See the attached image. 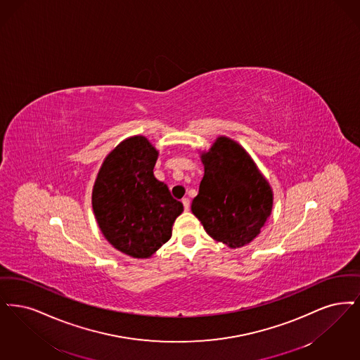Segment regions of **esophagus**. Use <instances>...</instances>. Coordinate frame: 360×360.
Segmentation results:
<instances>
[{"mask_svg":"<svg viewBox=\"0 0 360 360\" xmlns=\"http://www.w3.org/2000/svg\"><path fill=\"white\" fill-rule=\"evenodd\" d=\"M181 202H183V205H184V210L188 211V210H189V199H188V198H184Z\"/></svg>","mask_w":360,"mask_h":360,"instance_id":"1","label":"esophagus"}]
</instances>
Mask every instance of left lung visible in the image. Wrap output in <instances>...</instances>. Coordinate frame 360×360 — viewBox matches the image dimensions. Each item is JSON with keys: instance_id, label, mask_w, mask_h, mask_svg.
<instances>
[{"instance_id": "1", "label": "left lung", "mask_w": 360, "mask_h": 360, "mask_svg": "<svg viewBox=\"0 0 360 360\" xmlns=\"http://www.w3.org/2000/svg\"><path fill=\"white\" fill-rule=\"evenodd\" d=\"M200 158L204 176L192 214L215 240L231 249L249 245L271 214L270 184L249 153L229 137H218Z\"/></svg>"}]
</instances>
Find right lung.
Listing matches in <instances>:
<instances>
[{"mask_svg":"<svg viewBox=\"0 0 360 360\" xmlns=\"http://www.w3.org/2000/svg\"><path fill=\"white\" fill-rule=\"evenodd\" d=\"M158 152L143 136L117 145L105 158L93 188L95 219L117 250L149 258L172 236L176 218L184 211L153 168Z\"/></svg>","mask_w":360,"mask_h":360,"instance_id":"add662e5","label":"right lung"}]
</instances>
